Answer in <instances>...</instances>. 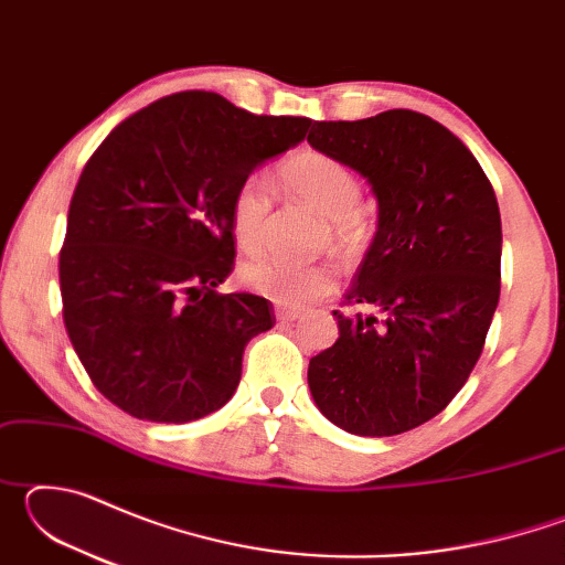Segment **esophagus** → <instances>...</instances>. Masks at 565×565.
<instances>
[{"label":"esophagus","instance_id":"obj_1","mask_svg":"<svg viewBox=\"0 0 565 565\" xmlns=\"http://www.w3.org/2000/svg\"><path fill=\"white\" fill-rule=\"evenodd\" d=\"M276 319L279 321H296L301 319V311L299 309H286V306H276Z\"/></svg>","mask_w":565,"mask_h":565}]
</instances>
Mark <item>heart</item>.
Here are the masks:
<instances>
[{
    "label": "heart",
    "mask_w": 565,
    "mask_h": 565,
    "mask_svg": "<svg viewBox=\"0 0 565 565\" xmlns=\"http://www.w3.org/2000/svg\"><path fill=\"white\" fill-rule=\"evenodd\" d=\"M286 191L311 204L329 218V228L343 248H356L369 224L361 209V181L353 171L323 151H301L279 169ZM274 206V186L262 174H248L232 196V228L246 252L259 248ZM248 289L281 306H309L331 294L339 284V266L331 259L296 262L276 254H254L238 269Z\"/></svg>",
    "instance_id": "b5f03b06"
}]
</instances>
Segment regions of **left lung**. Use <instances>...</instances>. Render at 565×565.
<instances>
[{"label": "left lung", "instance_id": "left-lung-1", "mask_svg": "<svg viewBox=\"0 0 565 565\" xmlns=\"http://www.w3.org/2000/svg\"><path fill=\"white\" fill-rule=\"evenodd\" d=\"M309 145L379 202L347 294L371 311H333L339 339L309 361L311 396L349 434L411 431L451 404L483 351L501 294L499 202L463 141L426 114L313 121Z\"/></svg>", "mask_w": 565, "mask_h": 565}]
</instances>
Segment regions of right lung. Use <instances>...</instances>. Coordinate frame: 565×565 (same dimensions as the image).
Returning <instances> with one entry per match:
<instances>
[{
    "label": "right lung",
    "instance_id": "1",
    "mask_svg": "<svg viewBox=\"0 0 565 565\" xmlns=\"http://www.w3.org/2000/svg\"><path fill=\"white\" fill-rule=\"evenodd\" d=\"M309 127L179 92L94 151L66 216L60 286L76 356L114 406L186 424L234 396L246 343L276 319L264 296L216 291L234 271L232 196Z\"/></svg>",
    "mask_w": 565,
    "mask_h": 565
}]
</instances>
